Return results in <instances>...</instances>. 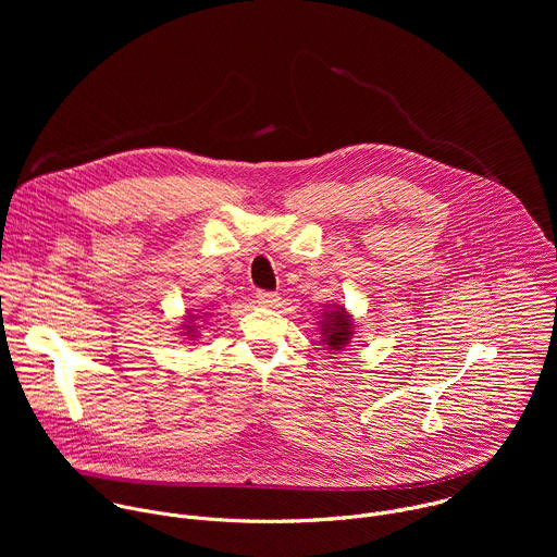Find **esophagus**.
<instances>
[{
	"label": "esophagus",
	"instance_id": "obj_1",
	"mask_svg": "<svg viewBox=\"0 0 557 557\" xmlns=\"http://www.w3.org/2000/svg\"><path fill=\"white\" fill-rule=\"evenodd\" d=\"M256 299H258V304H262V306H275V304L280 301V295L273 293V290H258V293H256Z\"/></svg>",
	"mask_w": 557,
	"mask_h": 557
}]
</instances>
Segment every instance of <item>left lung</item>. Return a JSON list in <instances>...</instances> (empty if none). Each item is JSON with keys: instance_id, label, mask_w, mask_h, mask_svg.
<instances>
[{"instance_id": "8db88e82", "label": "left lung", "mask_w": 557, "mask_h": 557, "mask_svg": "<svg viewBox=\"0 0 557 557\" xmlns=\"http://www.w3.org/2000/svg\"><path fill=\"white\" fill-rule=\"evenodd\" d=\"M322 342L331 350H344L350 344L352 337V320L346 312L344 306L324 312V322H322Z\"/></svg>"}]
</instances>
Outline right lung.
I'll use <instances>...</instances> for the list:
<instances>
[{
  "instance_id": "right-lung-1",
  "label": "right lung",
  "mask_w": 557,
  "mask_h": 557,
  "mask_svg": "<svg viewBox=\"0 0 557 557\" xmlns=\"http://www.w3.org/2000/svg\"><path fill=\"white\" fill-rule=\"evenodd\" d=\"M191 317H194V320H198V317H202V314H191ZM194 320H191V322H194ZM187 329H189V331H187L185 335H189V337H196V335H194V331H196L198 326H187Z\"/></svg>"
}]
</instances>
